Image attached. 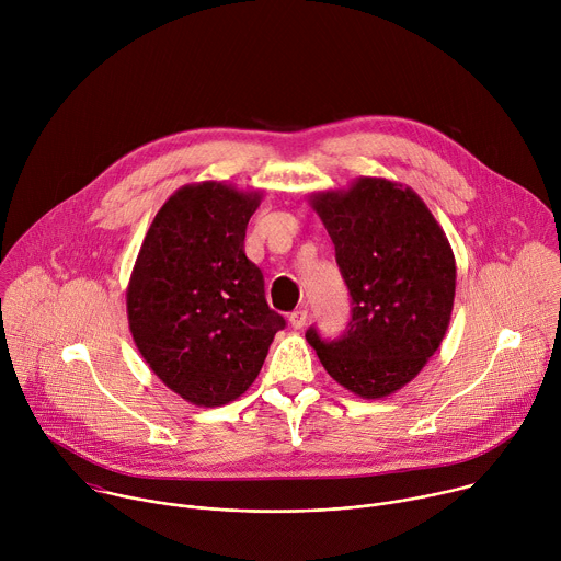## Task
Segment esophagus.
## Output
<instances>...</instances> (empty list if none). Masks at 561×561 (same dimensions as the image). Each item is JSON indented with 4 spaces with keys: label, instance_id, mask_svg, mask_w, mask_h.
<instances>
[{
    "label": "esophagus",
    "instance_id": "34e87169",
    "mask_svg": "<svg viewBox=\"0 0 561 561\" xmlns=\"http://www.w3.org/2000/svg\"><path fill=\"white\" fill-rule=\"evenodd\" d=\"M306 317H308V312L304 310V308H299V310H293L290 314H288V324L297 331V329H304L306 327Z\"/></svg>",
    "mask_w": 561,
    "mask_h": 561
}]
</instances>
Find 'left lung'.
I'll use <instances>...</instances> for the list:
<instances>
[{
    "mask_svg": "<svg viewBox=\"0 0 561 561\" xmlns=\"http://www.w3.org/2000/svg\"><path fill=\"white\" fill-rule=\"evenodd\" d=\"M308 204L335 244L353 317L337 342L314 329L306 340L340 386L388 397L420 375L448 331L457 279L448 237L413 188L383 178L312 193Z\"/></svg>",
    "mask_w": 561,
    "mask_h": 561,
    "instance_id": "left-lung-1",
    "label": "left lung"
}]
</instances>
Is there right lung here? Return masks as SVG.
<instances>
[{"instance_id":"1","label":"right lung","mask_w":561,"mask_h":561,"mask_svg":"<svg viewBox=\"0 0 561 561\" xmlns=\"http://www.w3.org/2000/svg\"><path fill=\"white\" fill-rule=\"evenodd\" d=\"M262 197L224 182L182 186L154 215L130 273L133 342L148 368L195 407L244 394L286 327L244 253Z\"/></svg>"}]
</instances>
